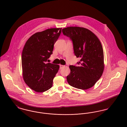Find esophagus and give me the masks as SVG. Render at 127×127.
Instances as JSON below:
<instances>
[{
    "instance_id": "obj_1",
    "label": "esophagus",
    "mask_w": 127,
    "mask_h": 127,
    "mask_svg": "<svg viewBox=\"0 0 127 127\" xmlns=\"http://www.w3.org/2000/svg\"><path fill=\"white\" fill-rule=\"evenodd\" d=\"M64 66H65L64 65H63L60 64V69H62L63 67H64Z\"/></svg>"
}]
</instances>
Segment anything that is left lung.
Instances as JSON below:
<instances>
[{
    "label": "left lung",
    "instance_id": "obj_1",
    "mask_svg": "<svg viewBox=\"0 0 127 127\" xmlns=\"http://www.w3.org/2000/svg\"><path fill=\"white\" fill-rule=\"evenodd\" d=\"M64 36L72 40L74 54L81 60L78 66L70 65L66 77L69 85L83 90L92 87L99 80L104 69V52L97 36L88 29L68 27L63 29Z\"/></svg>",
    "mask_w": 127,
    "mask_h": 127
}]
</instances>
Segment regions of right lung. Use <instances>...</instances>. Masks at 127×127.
I'll use <instances>...</instances> for the list:
<instances>
[{"mask_svg": "<svg viewBox=\"0 0 127 127\" xmlns=\"http://www.w3.org/2000/svg\"><path fill=\"white\" fill-rule=\"evenodd\" d=\"M62 28L48 29L34 34L27 40L23 47L21 63L23 78L32 90L43 92L49 90L59 69V65L46 63L52 54L54 45Z\"/></svg>", "mask_w": 127, "mask_h": 127, "instance_id": "right-lung-1", "label": "right lung"}]
</instances>
